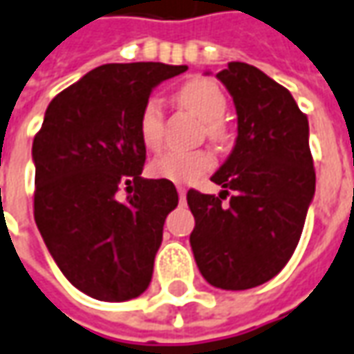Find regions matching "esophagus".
<instances>
[{
	"label": "esophagus",
	"instance_id": "34e87169",
	"mask_svg": "<svg viewBox=\"0 0 354 354\" xmlns=\"http://www.w3.org/2000/svg\"><path fill=\"white\" fill-rule=\"evenodd\" d=\"M178 196H180V200L182 201L186 200V188H184V186H178Z\"/></svg>",
	"mask_w": 354,
	"mask_h": 354
}]
</instances>
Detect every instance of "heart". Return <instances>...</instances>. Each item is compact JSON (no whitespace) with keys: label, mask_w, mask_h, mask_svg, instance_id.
I'll list each match as a JSON object with an SVG mask.
<instances>
[{"label":"heart","mask_w":354,"mask_h":354,"mask_svg":"<svg viewBox=\"0 0 354 354\" xmlns=\"http://www.w3.org/2000/svg\"><path fill=\"white\" fill-rule=\"evenodd\" d=\"M178 100L192 113L200 117L207 139H225V125L221 117L227 111V97L223 90L209 78H194L178 90ZM139 135L149 151H156L162 142V104L158 97L147 100L139 115ZM214 168V156L207 151H168L156 156L149 172L154 178L186 184Z\"/></svg>","instance_id":"1"}]
</instances>
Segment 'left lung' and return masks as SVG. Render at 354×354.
Returning a JSON list of instances; mask_svg holds the SVG:
<instances>
[{"label":"left lung","instance_id":"8db88e82","mask_svg":"<svg viewBox=\"0 0 354 354\" xmlns=\"http://www.w3.org/2000/svg\"><path fill=\"white\" fill-rule=\"evenodd\" d=\"M217 78L237 109V140L212 176L219 196L188 192L189 245L212 286L249 290L274 278L298 247L315 194L310 125L292 93L259 68L229 62Z\"/></svg>","mask_w":354,"mask_h":354}]
</instances>
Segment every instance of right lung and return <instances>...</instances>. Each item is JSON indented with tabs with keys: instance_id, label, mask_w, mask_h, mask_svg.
<instances>
[{
	"instance_id": "right-lung-1",
	"label": "right lung",
	"mask_w": 354,
	"mask_h": 354,
	"mask_svg": "<svg viewBox=\"0 0 354 354\" xmlns=\"http://www.w3.org/2000/svg\"><path fill=\"white\" fill-rule=\"evenodd\" d=\"M188 66L104 64L60 92L32 140L35 223L72 286L102 301L140 296L153 278L170 180L140 176L139 115L154 88ZM128 186V198L116 192Z\"/></svg>"
}]
</instances>
